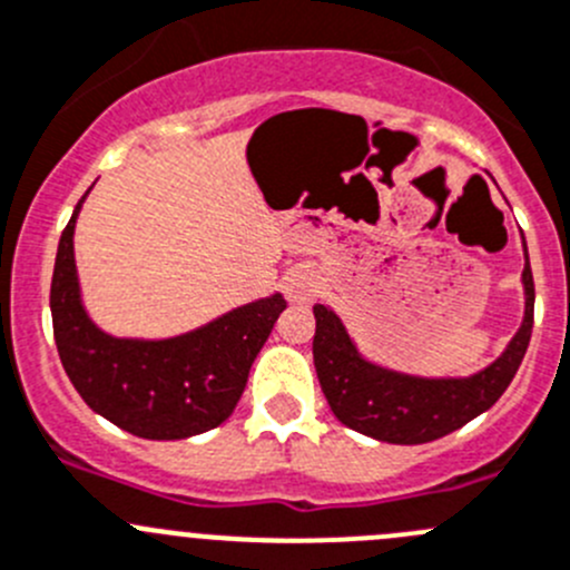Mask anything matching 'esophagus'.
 <instances>
[{
  "label": "esophagus",
  "mask_w": 570,
  "mask_h": 570,
  "mask_svg": "<svg viewBox=\"0 0 570 570\" xmlns=\"http://www.w3.org/2000/svg\"><path fill=\"white\" fill-rule=\"evenodd\" d=\"M320 284H323V278H320V269L314 264H297L281 281L289 303H312L317 297Z\"/></svg>",
  "instance_id": "1"
}]
</instances>
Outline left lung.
<instances>
[{"label":"left lung","instance_id":"obj_1","mask_svg":"<svg viewBox=\"0 0 570 570\" xmlns=\"http://www.w3.org/2000/svg\"><path fill=\"white\" fill-rule=\"evenodd\" d=\"M521 284V328L499 358L471 375H414L384 367L358 351L334 308L317 303L312 353L331 412L353 432L392 445L432 443L488 412L515 379L532 340L534 281L529 256Z\"/></svg>","mask_w":570,"mask_h":570}]
</instances>
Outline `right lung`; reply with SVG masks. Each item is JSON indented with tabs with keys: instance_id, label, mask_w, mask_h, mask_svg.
<instances>
[{
	"instance_id": "obj_1",
	"label": "right lung",
	"mask_w": 570,
	"mask_h": 570,
	"mask_svg": "<svg viewBox=\"0 0 570 570\" xmlns=\"http://www.w3.org/2000/svg\"><path fill=\"white\" fill-rule=\"evenodd\" d=\"M88 191L71 212L55 256V345L66 375L88 409L145 440H186L234 414L258 351L286 308L281 292L236 306L212 323L164 340L114 336L82 303L75 225Z\"/></svg>"
}]
</instances>
